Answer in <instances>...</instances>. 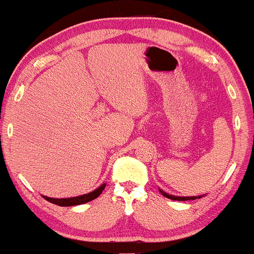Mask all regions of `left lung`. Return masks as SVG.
<instances>
[{
	"instance_id": "left-lung-1",
	"label": "left lung",
	"mask_w": 254,
	"mask_h": 254,
	"mask_svg": "<svg viewBox=\"0 0 254 254\" xmlns=\"http://www.w3.org/2000/svg\"><path fill=\"white\" fill-rule=\"evenodd\" d=\"M160 190V192H161L162 194H164L165 197H167V198H170V199H173V200H193V199H197V198H202L203 196H191V197H179V196H173V194H170V193H167V192H165V191H162L161 189H159Z\"/></svg>"
}]
</instances>
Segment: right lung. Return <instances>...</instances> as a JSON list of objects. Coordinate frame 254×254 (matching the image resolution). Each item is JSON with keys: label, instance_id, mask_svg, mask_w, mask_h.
Wrapping results in <instances>:
<instances>
[{"label": "right lung", "instance_id": "right-lung-1", "mask_svg": "<svg viewBox=\"0 0 254 254\" xmlns=\"http://www.w3.org/2000/svg\"><path fill=\"white\" fill-rule=\"evenodd\" d=\"M105 186L106 184H101L98 189H95L94 191L89 192V193L82 194V196H77V197H70V198H50V197H46L43 196L45 198L46 200H49L50 203L57 204L60 206H72V205H80V204H84V203H88L90 200L95 199V198L99 197L101 194V192L104 191Z\"/></svg>", "mask_w": 254, "mask_h": 254}]
</instances>
